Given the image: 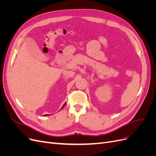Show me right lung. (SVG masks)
Here are the masks:
<instances>
[{"mask_svg":"<svg viewBox=\"0 0 156 156\" xmlns=\"http://www.w3.org/2000/svg\"><path fill=\"white\" fill-rule=\"evenodd\" d=\"M65 105H66V103H64V105H63V106H62V108H61V109H62V108H64V106H65ZM45 116H48V115H45Z\"/></svg>","mask_w":156,"mask_h":156,"instance_id":"right-lung-1","label":"right lung"}]
</instances>
